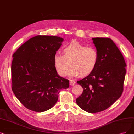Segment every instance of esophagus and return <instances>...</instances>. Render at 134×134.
I'll return each instance as SVG.
<instances>
[{
    "label": "esophagus",
    "mask_w": 134,
    "mask_h": 134,
    "mask_svg": "<svg viewBox=\"0 0 134 134\" xmlns=\"http://www.w3.org/2000/svg\"><path fill=\"white\" fill-rule=\"evenodd\" d=\"M76 84V81H74V80H70V85H71V86H73V85H75Z\"/></svg>",
    "instance_id": "34e87169"
}]
</instances>
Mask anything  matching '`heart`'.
I'll return each mask as SVG.
<instances>
[{"label":"heart","instance_id":"b5f03b06","mask_svg":"<svg viewBox=\"0 0 134 134\" xmlns=\"http://www.w3.org/2000/svg\"><path fill=\"white\" fill-rule=\"evenodd\" d=\"M63 54L57 53L53 56L56 70L59 76H64L71 66L67 75L70 77L89 75L97 66L99 54L97 49L86 47L76 41L64 46Z\"/></svg>","mask_w":134,"mask_h":134}]
</instances>
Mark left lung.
<instances>
[{
  "label": "left lung",
  "mask_w": 134,
  "mask_h": 134,
  "mask_svg": "<svg viewBox=\"0 0 134 134\" xmlns=\"http://www.w3.org/2000/svg\"><path fill=\"white\" fill-rule=\"evenodd\" d=\"M92 40L99 54L98 63L92 73L77 82L83 92L76 99L77 105L91 113L107 109L121 97L126 72L124 58L111 39Z\"/></svg>",
  "instance_id": "1"
}]
</instances>
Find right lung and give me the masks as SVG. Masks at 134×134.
<instances>
[{"label":"right lung","mask_w":134,"mask_h":134,"mask_svg":"<svg viewBox=\"0 0 134 134\" xmlns=\"http://www.w3.org/2000/svg\"><path fill=\"white\" fill-rule=\"evenodd\" d=\"M63 38L37 35L20 47L13 55L12 91L28 109L43 112L53 107L61 90L69 87V80L59 76L53 56Z\"/></svg>","instance_id":"add662e5"}]
</instances>
